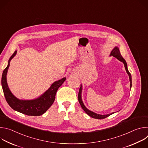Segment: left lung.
I'll use <instances>...</instances> for the list:
<instances>
[{"mask_svg":"<svg viewBox=\"0 0 148 148\" xmlns=\"http://www.w3.org/2000/svg\"><path fill=\"white\" fill-rule=\"evenodd\" d=\"M110 56H113L115 58H116L119 61L122 62L124 64L126 73L128 74V76H129V78H130V88H131L132 87V77L131 75L130 74V73L129 72L128 70V67H127V64H126V62L125 60V59L122 57L119 48L118 47H115L114 48V49L112 50V51L111 52V54L110 55ZM82 84H81V87L79 88V92H78V101L81 105V108L83 109V110L86 112V114H87L89 116H90L91 117L95 118V119H103L107 118L108 116H109L110 115H112V114H114V112L111 113V114H106V115H101V114H98L97 113H95L94 112H92L90 110H89L87 108H86V107L84 105L83 101L82 100V97H81V94H82Z\"/></svg>","mask_w":148,"mask_h":148,"instance_id":"1","label":"left lung"}]
</instances>
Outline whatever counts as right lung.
Returning <instances> with one entry per match:
<instances>
[{"mask_svg":"<svg viewBox=\"0 0 148 148\" xmlns=\"http://www.w3.org/2000/svg\"><path fill=\"white\" fill-rule=\"evenodd\" d=\"M16 50L8 61V64L3 70L2 77V86L6 100L9 106L14 110L29 116H40L45 113L53 103L58 88L64 82L66 78L64 77L54 82L50 88L38 98L33 99H20L10 91L7 82L6 75L11 60L16 56Z\"/></svg>","mask_w":148,"mask_h":148,"instance_id":"add662e5","label":"right lung"}]
</instances>
